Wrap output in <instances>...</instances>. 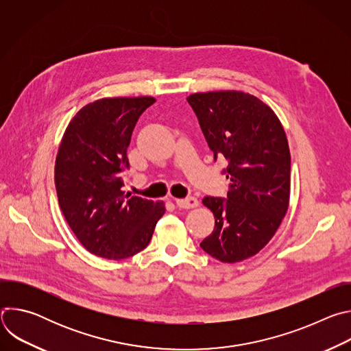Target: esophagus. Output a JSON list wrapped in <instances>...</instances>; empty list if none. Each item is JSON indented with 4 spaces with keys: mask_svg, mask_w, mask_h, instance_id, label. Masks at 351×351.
<instances>
[{
    "mask_svg": "<svg viewBox=\"0 0 351 351\" xmlns=\"http://www.w3.org/2000/svg\"><path fill=\"white\" fill-rule=\"evenodd\" d=\"M175 203L179 208H184V210H189V208H194L198 206V202L195 197H186V198H178L175 199Z\"/></svg>",
    "mask_w": 351,
    "mask_h": 351,
    "instance_id": "1",
    "label": "esophagus"
}]
</instances>
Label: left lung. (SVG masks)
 Returning a JSON list of instances; mask_svg holds the SVG:
<instances>
[{
	"label": "left lung",
	"mask_w": 351,
	"mask_h": 351,
	"mask_svg": "<svg viewBox=\"0 0 351 351\" xmlns=\"http://www.w3.org/2000/svg\"><path fill=\"white\" fill-rule=\"evenodd\" d=\"M214 153L225 158L226 198L207 195L203 204L215 228L199 245L222 263L256 256L286 215L290 197V152L275 112L243 91H208L187 97Z\"/></svg>",
	"instance_id": "left-lung-1"
}]
</instances>
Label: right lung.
I'll return each mask as SVG.
<instances>
[{"label": "right lung", "instance_id": "add662e5", "mask_svg": "<svg viewBox=\"0 0 351 351\" xmlns=\"http://www.w3.org/2000/svg\"><path fill=\"white\" fill-rule=\"evenodd\" d=\"M153 97L101 98L69 122L56 160L61 211L75 236L94 256L123 260L144 250L165 213L162 202L125 193L128 147Z\"/></svg>", "mask_w": 351, "mask_h": 351}]
</instances>
